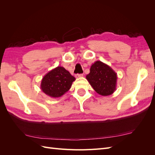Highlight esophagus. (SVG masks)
<instances>
[{"label": "esophagus", "mask_w": 155, "mask_h": 155, "mask_svg": "<svg viewBox=\"0 0 155 155\" xmlns=\"http://www.w3.org/2000/svg\"><path fill=\"white\" fill-rule=\"evenodd\" d=\"M83 74H76V78H81V77H83Z\"/></svg>", "instance_id": "1"}]
</instances>
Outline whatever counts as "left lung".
Returning <instances> with one entry per match:
<instances>
[{
    "label": "left lung",
    "instance_id": "obj_1",
    "mask_svg": "<svg viewBox=\"0 0 155 155\" xmlns=\"http://www.w3.org/2000/svg\"><path fill=\"white\" fill-rule=\"evenodd\" d=\"M117 74L109 65L96 61L90 68L86 79L90 85L100 95H111L116 90Z\"/></svg>",
    "mask_w": 155,
    "mask_h": 155
}]
</instances>
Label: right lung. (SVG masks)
I'll return each instance as SVG.
<instances>
[{"mask_svg": "<svg viewBox=\"0 0 155 155\" xmlns=\"http://www.w3.org/2000/svg\"><path fill=\"white\" fill-rule=\"evenodd\" d=\"M76 78L63 67H58L48 72L43 78L41 88L51 97H61L69 91Z\"/></svg>", "mask_w": 155, "mask_h": 155, "instance_id": "1", "label": "right lung"}]
</instances>
